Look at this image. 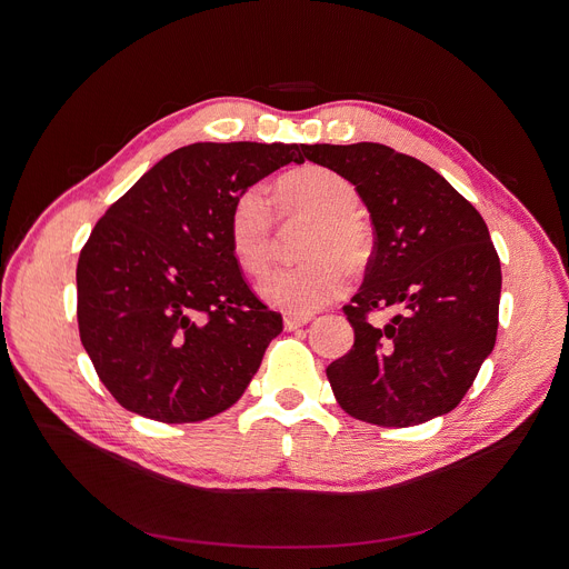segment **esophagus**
<instances>
[{
	"label": "esophagus",
	"mask_w": 569,
	"mask_h": 569,
	"mask_svg": "<svg viewBox=\"0 0 569 569\" xmlns=\"http://www.w3.org/2000/svg\"><path fill=\"white\" fill-rule=\"evenodd\" d=\"M307 322H311V316H286L283 318L286 330H300V327H305Z\"/></svg>",
	"instance_id": "obj_1"
}]
</instances>
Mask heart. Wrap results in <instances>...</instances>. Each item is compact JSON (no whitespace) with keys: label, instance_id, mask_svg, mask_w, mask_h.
I'll list each match as a JSON object with an SVG mask.
<instances>
[{"label":"heart","instance_id":"obj_1","mask_svg":"<svg viewBox=\"0 0 569 569\" xmlns=\"http://www.w3.org/2000/svg\"><path fill=\"white\" fill-rule=\"evenodd\" d=\"M281 212L288 219H309L307 256L297 267H279L258 283L262 300L288 316H311L327 307L348 288V267H360L371 251V232L357 219L360 193L337 174L320 166H307L286 174L279 184ZM274 223L260 189L237 196L230 212V247L247 272L258 274L272 256Z\"/></svg>","mask_w":569,"mask_h":569}]
</instances>
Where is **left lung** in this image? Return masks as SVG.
<instances>
[{
  "mask_svg": "<svg viewBox=\"0 0 569 569\" xmlns=\"http://www.w3.org/2000/svg\"><path fill=\"white\" fill-rule=\"evenodd\" d=\"M357 189L376 230L343 313L348 355L327 367L339 406L378 427L425 425L459 406L498 332L500 260L480 212L427 163L378 142L302 144ZM402 313L376 328L373 308Z\"/></svg>",
  "mask_w": 569,
  "mask_h": 569,
  "instance_id": "1",
  "label": "left lung"
}]
</instances>
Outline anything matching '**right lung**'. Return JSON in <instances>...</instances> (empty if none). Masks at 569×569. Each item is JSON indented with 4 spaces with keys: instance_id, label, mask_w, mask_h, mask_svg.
<instances>
[{
    "instance_id": "1",
    "label": "right lung",
    "mask_w": 569,
    "mask_h": 569,
    "mask_svg": "<svg viewBox=\"0 0 569 569\" xmlns=\"http://www.w3.org/2000/svg\"><path fill=\"white\" fill-rule=\"evenodd\" d=\"M302 144L196 142L149 168L80 251V341L108 392L166 425L200 422L244 395L281 330L230 247L237 196Z\"/></svg>"
}]
</instances>
